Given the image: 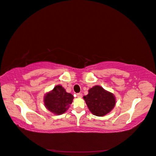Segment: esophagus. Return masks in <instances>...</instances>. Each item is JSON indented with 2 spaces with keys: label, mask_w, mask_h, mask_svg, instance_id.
Masks as SVG:
<instances>
[{
  "label": "esophagus",
  "mask_w": 156,
  "mask_h": 156,
  "mask_svg": "<svg viewBox=\"0 0 156 156\" xmlns=\"http://www.w3.org/2000/svg\"><path fill=\"white\" fill-rule=\"evenodd\" d=\"M77 96L78 98H81V97H82V94H81V93H77Z\"/></svg>",
  "instance_id": "1"
}]
</instances>
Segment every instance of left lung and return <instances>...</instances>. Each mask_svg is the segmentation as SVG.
<instances>
[{
  "label": "left lung",
  "mask_w": 156,
  "mask_h": 156,
  "mask_svg": "<svg viewBox=\"0 0 156 156\" xmlns=\"http://www.w3.org/2000/svg\"><path fill=\"white\" fill-rule=\"evenodd\" d=\"M87 96H83L90 112L98 116H103L112 110L116 104L114 94L99 85L90 89Z\"/></svg>",
  "instance_id": "obj_1"
}]
</instances>
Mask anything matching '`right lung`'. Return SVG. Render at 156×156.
<instances>
[{
    "label": "right lung",
    "mask_w": 156,
    "mask_h": 156,
    "mask_svg": "<svg viewBox=\"0 0 156 156\" xmlns=\"http://www.w3.org/2000/svg\"><path fill=\"white\" fill-rule=\"evenodd\" d=\"M73 100V95L67 93L61 85H58L45 95L44 102L49 111L56 115H60L67 110Z\"/></svg>",
    "instance_id": "obj_1"
}]
</instances>
